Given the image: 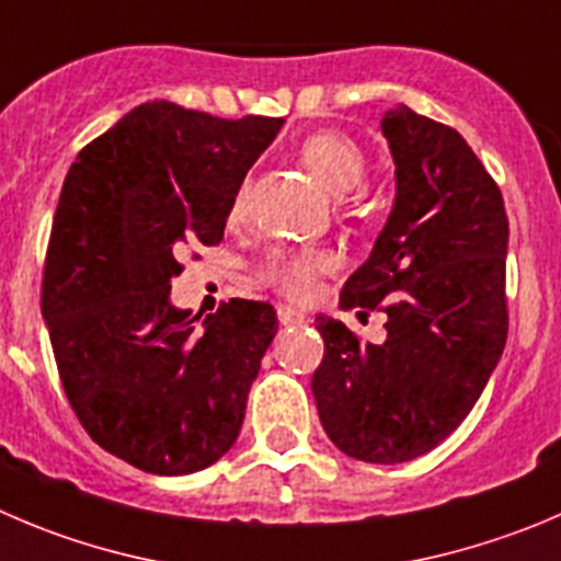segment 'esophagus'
Wrapping results in <instances>:
<instances>
[{
    "label": "esophagus",
    "mask_w": 561,
    "mask_h": 561,
    "mask_svg": "<svg viewBox=\"0 0 561 561\" xmlns=\"http://www.w3.org/2000/svg\"><path fill=\"white\" fill-rule=\"evenodd\" d=\"M277 322L280 324H306L308 317L302 311H297V308L280 306L277 308Z\"/></svg>",
    "instance_id": "esophagus-1"
}]
</instances>
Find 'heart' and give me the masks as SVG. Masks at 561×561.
I'll use <instances>...</instances> for the list:
<instances>
[{"label":"heart","mask_w":561,"mask_h":561,"mask_svg":"<svg viewBox=\"0 0 561 561\" xmlns=\"http://www.w3.org/2000/svg\"><path fill=\"white\" fill-rule=\"evenodd\" d=\"M300 159L308 173L319 181L333 195L355 190L366 179V157L352 137L341 131H313L302 140ZM248 206V184L237 190L231 201V220H239ZM333 266V255L328 250L308 248V250H286L275 253L261 270L266 284L275 286L280 295L291 300H306L317 289V277Z\"/></svg>","instance_id":"heart-1"}]
</instances>
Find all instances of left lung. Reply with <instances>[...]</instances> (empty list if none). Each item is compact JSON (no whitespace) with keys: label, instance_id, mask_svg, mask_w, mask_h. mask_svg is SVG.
<instances>
[{"label":"left lung","instance_id":"8db88e82","mask_svg":"<svg viewBox=\"0 0 561 561\" xmlns=\"http://www.w3.org/2000/svg\"><path fill=\"white\" fill-rule=\"evenodd\" d=\"M397 197L341 308L388 313V339L360 344L319 317L324 357L313 399L328 437L364 462L435 449L482 397L506 344L504 197L451 126L399 104L382 117Z\"/></svg>","mask_w":561,"mask_h":561}]
</instances>
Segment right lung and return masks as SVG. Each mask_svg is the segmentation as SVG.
<instances>
[{
	"instance_id": "obj_1",
	"label": "right lung",
	"mask_w": 561,
	"mask_h": 561,
	"mask_svg": "<svg viewBox=\"0 0 561 561\" xmlns=\"http://www.w3.org/2000/svg\"><path fill=\"white\" fill-rule=\"evenodd\" d=\"M280 126L148 101L66 175L41 311L79 424L146 473L209 468L242 430L275 311L231 300L197 324L201 313L170 302V280L186 248L220 244L233 195Z\"/></svg>"
}]
</instances>
